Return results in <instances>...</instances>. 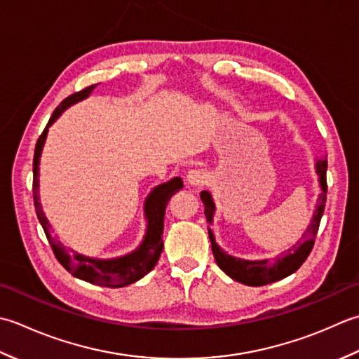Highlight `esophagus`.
I'll list each match as a JSON object with an SVG mask.
<instances>
[{"instance_id":"esophagus-1","label":"esophagus","mask_w":359,"mask_h":359,"mask_svg":"<svg viewBox=\"0 0 359 359\" xmlns=\"http://www.w3.org/2000/svg\"><path fill=\"white\" fill-rule=\"evenodd\" d=\"M206 181H208L206 173L198 170V169L190 170V172L186 175V182H187L189 186H192V187H200V186H203Z\"/></svg>"}]
</instances>
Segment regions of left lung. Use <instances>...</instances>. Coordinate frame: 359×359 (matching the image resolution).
Returning <instances> with one entry per match:
<instances>
[{
  "mask_svg": "<svg viewBox=\"0 0 359 359\" xmlns=\"http://www.w3.org/2000/svg\"><path fill=\"white\" fill-rule=\"evenodd\" d=\"M314 169L319 177V186L323 189V192L318 195L316 200V210H314L311 223L306 228V232L304 236L302 241H297V243L290 248L288 251L277 255L273 260L268 259H260V260H246L240 257H233V255L223 251L220 245L217 243L214 231L210 229V224L214 223V215H215V203L212 198L210 192L208 190H203L201 192V201L204 204V215H206V220L209 223L208 232L212 245V252H214V257L217 265L220 269L228 274L231 279L237 280L240 283L250 285V287H262V285H268L277 280H282L285 277L291 276L296 273L299 268H301L302 263L309 257L314 238H316V233L319 229L320 218L324 214L325 208V200H327V159L325 158H316V163H314Z\"/></svg>",
  "mask_w": 359,
  "mask_h": 359,
  "instance_id": "obj_1",
  "label": "left lung"
}]
</instances>
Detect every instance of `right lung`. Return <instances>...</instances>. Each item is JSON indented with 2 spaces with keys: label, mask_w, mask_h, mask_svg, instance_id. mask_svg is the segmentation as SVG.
Wrapping results in <instances>:
<instances>
[{
  "label": "right lung",
  "mask_w": 359,
  "mask_h": 359,
  "mask_svg": "<svg viewBox=\"0 0 359 359\" xmlns=\"http://www.w3.org/2000/svg\"><path fill=\"white\" fill-rule=\"evenodd\" d=\"M99 83L91 85L85 88V90L71 94L69 97L65 99L60 105L55 108V111L50 116L46 128L43 130L41 136L39 137L35 145L34 153V204L35 212L39 217V222L43 226L46 237L49 240V245L53 248L57 260L62 263V266L67 269L77 279H82L85 282H90L94 285H100V287H109V288H122L127 287L130 283H135L139 279H142L145 274H149L155 265L161 252H163V231H164V215L165 208L169 204L172 196L180 192L182 189V180L180 177H175L170 181L163 182V184L156 186L151 192L147 195L144 201V215L147 220V229H145L144 238L135 251H131L126 255L114 259H94L88 257L80 252L72 250H67L57 237L53 236V226L49 224V220L43 212L41 203H40V158L43 147H45L46 137L49 127L60 118L65 109L71 105L77 104V102L90 97L94 88Z\"/></svg>",
  "instance_id": "right-lung-1"
}]
</instances>
